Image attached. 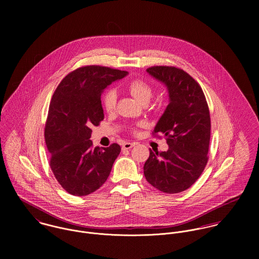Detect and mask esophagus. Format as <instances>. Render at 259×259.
I'll use <instances>...</instances> for the list:
<instances>
[{"instance_id": "esophagus-1", "label": "esophagus", "mask_w": 259, "mask_h": 259, "mask_svg": "<svg viewBox=\"0 0 259 259\" xmlns=\"http://www.w3.org/2000/svg\"><path fill=\"white\" fill-rule=\"evenodd\" d=\"M135 146H136L135 143H124V144H122L121 148L123 150H125V149H130V148H132L133 147H135Z\"/></svg>"}]
</instances>
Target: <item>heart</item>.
Instances as JSON below:
<instances>
[{"instance_id":"heart-1","label":"heart","mask_w":259,"mask_h":259,"mask_svg":"<svg viewBox=\"0 0 259 259\" xmlns=\"http://www.w3.org/2000/svg\"><path fill=\"white\" fill-rule=\"evenodd\" d=\"M127 92L141 104L146 105L150 101L153 95V89L151 84L144 79H133L126 84ZM116 93L114 90H108L103 97V105L106 111L111 112L115 108Z\"/></svg>"}]
</instances>
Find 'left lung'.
<instances>
[{"label":"left lung","mask_w":259,"mask_h":259,"mask_svg":"<svg viewBox=\"0 0 259 259\" xmlns=\"http://www.w3.org/2000/svg\"><path fill=\"white\" fill-rule=\"evenodd\" d=\"M147 72L168 92L169 104L153 130L154 134L164 135L168 149H149L144 174L148 183L162 192H182L197 181L208 160V106L200 85L185 71L156 66Z\"/></svg>","instance_id":"obj_1"}]
</instances>
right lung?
<instances>
[{"mask_svg":"<svg viewBox=\"0 0 259 259\" xmlns=\"http://www.w3.org/2000/svg\"><path fill=\"white\" fill-rule=\"evenodd\" d=\"M125 71L81 67L64 77L55 91L45 127L50 166L62 187L75 196L88 195L106 183L120 147L93 148L91 127L104 119L101 96Z\"/></svg>","mask_w":259,"mask_h":259,"instance_id":"right-lung-1","label":"right lung"}]
</instances>
